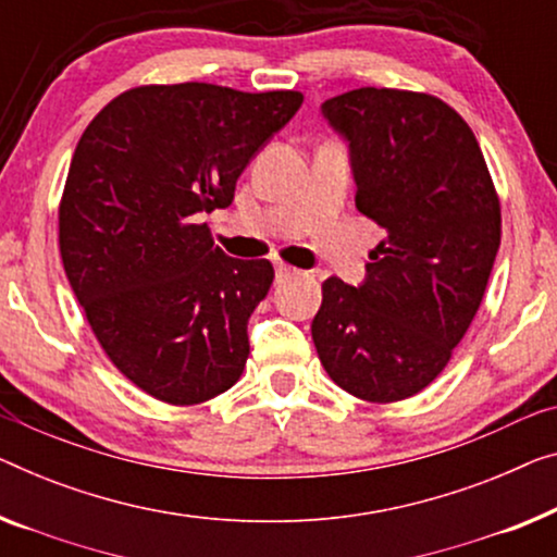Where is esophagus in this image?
Masks as SVG:
<instances>
[{"instance_id": "34e87169", "label": "esophagus", "mask_w": 557, "mask_h": 557, "mask_svg": "<svg viewBox=\"0 0 557 557\" xmlns=\"http://www.w3.org/2000/svg\"><path fill=\"white\" fill-rule=\"evenodd\" d=\"M297 275H302L300 270H295V268H287V264H277L275 268V277H277V282H285V280H289V277H297Z\"/></svg>"}]
</instances>
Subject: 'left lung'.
Returning <instances> with one entry per match:
<instances>
[{"label": "left lung", "mask_w": 557, "mask_h": 557, "mask_svg": "<svg viewBox=\"0 0 557 557\" xmlns=\"http://www.w3.org/2000/svg\"><path fill=\"white\" fill-rule=\"evenodd\" d=\"M320 112L347 145L355 205L385 239L358 287L322 282L314 347L350 395L405 400L445 370L483 302L500 202L475 135L443 99L360 87Z\"/></svg>", "instance_id": "1"}]
</instances>
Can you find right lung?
<instances>
[{
  "mask_svg": "<svg viewBox=\"0 0 557 557\" xmlns=\"http://www.w3.org/2000/svg\"><path fill=\"white\" fill-rule=\"evenodd\" d=\"M300 92L137 87L74 149L60 205L64 272L117 370L170 405H197L243 375L247 322L268 260H235L199 218L225 210L252 157L300 110Z\"/></svg>",
  "mask_w": 557,
  "mask_h": 557,
  "instance_id": "obj_1",
  "label": "right lung"
}]
</instances>
